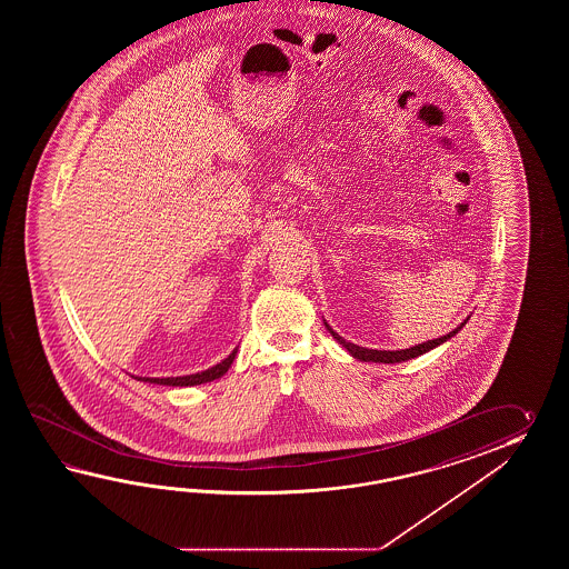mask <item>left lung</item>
I'll return each mask as SVG.
<instances>
[{
    "mask_svg": "<svg viewBox=\"0 0 569 569\" xmlns=\"http://www.w3.org/2000/svg\"><path fill=\"white\" fill-rule=\"evenodd\" d=\"M470 319V317H468ZM468 319L460 323V326L456 327L453 331H449L448 336H441V338L429 339V341H425V343H419V346H412V348H407V350H368V348H360V346H356V343H350V341H346V339L338 336L331 327L327 326V331L333 336V339L341 343L346 350L350 351L351 356L356 358V360H360V362H378V363H397V362H407V360H411V358H417V356H421L425 351L433 350L437 346H441L443 341H448V339L453 338L458 331H460L461 327L468 323Z\"/></svg>",
    "mask_w": 569,
    "mask_h": 569,
    "instance_id": "obj_1",
    "label": "left lung"
}]
</instances>
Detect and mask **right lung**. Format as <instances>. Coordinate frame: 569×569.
<instances>
[{
    "mask_svg": "<svg viewBox=\"0 0 569 569\" xmlns=\"http://www.w3.org/2000/svg\"><path fill=\"white\" fill-rule=\"evenodd\" d=\"M236 353H238V348L231 351L226 360H221L216 366L207 368L203 372H197V375L170 376V378H142V376H136V378L142 380V382L162 385V387H197V385H206V382H211V380H218V378L226 375L230 370L233 360H236Z\"/></svg>",
    "mask_w": 569,
    "mask_h": 569,
    "instance_id": "1",
    "label": "right lung"
}]
</instances>
